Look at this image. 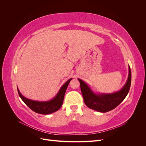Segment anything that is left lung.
Segmentation results:
<instances>
[{"label": "left lung", "instance_id": "obj_1", "mask_svg": "<svg viewBox=\"0 0 146 146\" xmlns=\"http://www.w3.org/2000/svg\"><path fill=\"white\" fill-rule=\"evenodd\" d=\"M80 83L84 102L88 107L101 113H106L115 108L126 98L130 90L131 74L129 66V76L127 82L122 89L111 94H96L86 83L78 78Z\"/></svg>", "mask_w": 146, "mask_h": 146}]
</instances>
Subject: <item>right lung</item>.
I'll return each mask as SVG.
<instances>
[{
  "instance_id": "add662e5",
  "label": "right lung",
  "mask_w": 146,
  "mask_h": 146,
  "mask_svg": "<svg viewBox=\"0 0 146 146\" xmlns=\"http://www.w3.org/2000/svg\"><path fill=\"white\" fill-rule=\"evenodd\" d=\"M71 80L72 78L69 79L61 86L60 91L55 96V98L48 101L39 102L30 100L27 99L22 95L18 88H17V92H18L21 99L33 111L39 114H48L58 111L62 106L66 89H67L69 83Z\"/></svg>"
}]
</instances>
